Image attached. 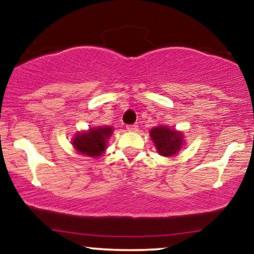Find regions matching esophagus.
<instances>
[{
    "label": "esophagus",
    "instance_id": "1",
    "mask_svg": "<svg viewBox=\"0 0 254 254\" xmlns=\"http://www.w3.org/2000/svg\"><path fill=\"white\" fill-rule=\"evenodd\" d=\"M127 130L130 131V132H136V131L138 130V127H137L136 124H133V125H127Z\"/></svg>",
    "mask_w": 254,
    "mask_h": 254
}]
</instances>
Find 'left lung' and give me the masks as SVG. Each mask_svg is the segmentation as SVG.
<instances>
[{
  "label": "left lung",
  "instance_id": "8db88e82",
  "mask_svg": "<svg viewBox=\"0 0 254 254\" xmlns=\"http://www.w3.org/2000/svg\"><path fill=\"white\" fill-rule=\"evenodd\" d=\"M156 151L161 156H174L185 145V136L183 131L172 129L167 125H159L149 131Z\"/></svg>",
  "mask_w": 254,
  "mask_h": 254
}]
</instances>
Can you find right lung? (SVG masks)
Instances as JSON below:
<instances>
[{"mask_svg":"<svg viewBox=\"0 0 254 254\" xmlns=\"http://www.w3.org/2000/svg\"><path fill=\"white\" fill-rule=\"evenodd\" d=\"M112 133L113 127L107 125L89 127L88 130L77 131L72 137L71 144L80 155L99 157L106 151L107 143Z\"/></svg>","mask_w":254,"mask_h":254,"instance_id":"obj_1","label":"right lung"}]
</instances>
